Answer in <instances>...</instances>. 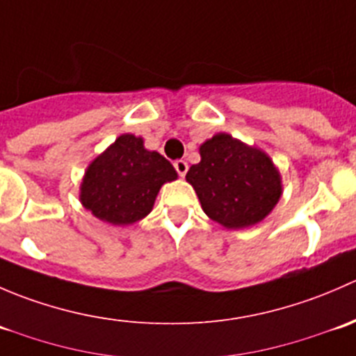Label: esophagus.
Wrapping results in <instances>:
<instances>
[{
  "label": "esophagus",
  "instance_id": "esophagus-1",
  "mask_svg": "<svg viewBox=\"0 0 356 356\" xmlns=\"http://www.w3.org/2000/svg\"><path fill=\"white\" fill-rule=\"evenodd\" d=\"M174 167H175V170H177V174L181 175V177H184L186 172H188V163H186L184 160H177L174 163Z\"/></svg>",
  "mask_w": 356,
  "mask_h": 356
}]
</instances>
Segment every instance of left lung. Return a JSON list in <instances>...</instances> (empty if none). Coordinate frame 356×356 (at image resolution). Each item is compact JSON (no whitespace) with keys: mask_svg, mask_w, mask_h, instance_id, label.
<instances>
[{"mask_svg":"<svg viewBox=\"0 0 356 356\" xmlns=\"http://www.w3.org/2000/svg\"><path fill=\"white\" fill-rule=\"evenodd\" d=\"M200 156L186 181L198 195L204 213L222 227H251L281 200V172L264 149L217 132L200 146Z\"/></svg>","mask_w":356,"mask_h":356,"instance_id":"obj_1","label":"left lung"}]
</instances>
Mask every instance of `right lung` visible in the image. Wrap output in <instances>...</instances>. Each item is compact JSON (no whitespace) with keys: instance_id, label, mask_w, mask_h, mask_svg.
I'll return each mask as SVG.
<instances>
[{"instance_id":"add662e5","label":"right lung","mask_w":356,"mask_h":356,"mask_svg":"<svg viewBox=\"0 0 356 356\" xmlns=\"http://www.w3.org/2000/svg\"><path fill=\"white\" fill-rule=\"evenodd\" d=\"M175 179L167 158L146 149L139 136L122 134L88 165L79 200L106 224L131 225L153 210L161 186Z\"/></svg>"}]
</instances>
